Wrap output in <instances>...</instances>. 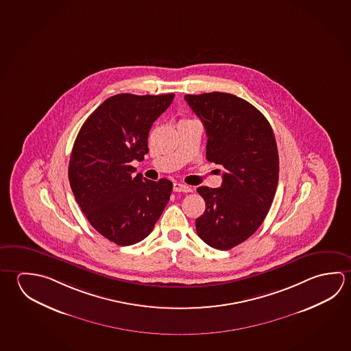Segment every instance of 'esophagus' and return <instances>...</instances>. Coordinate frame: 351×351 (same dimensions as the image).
Segmentation results:
<instances>
[{"mask_svg":"<svg viewBox=\"0 0 351 351\" xmlns=\"http://www.w3.org/2000/svg\"><path fill=\"white\" fill-rule=\"evenodd\" d=\"M173 189L175 192H184V193L192 192V189H191L190 186H187V184H178V182H175V184H173Z\"/></svg>","mask_w":351,"mask_h":351,"instance_id":"1","label":"esophagus"}]
</instances>
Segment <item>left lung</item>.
Listing matches in <instances>:
<instances>
[{
  "label": "left lung",
  "instance_id": "1",
  "mask_svg": "<svg viewBox=\"0 0 351 351\" xmlns=\"http://www.w3.org/2000/svg\"><path fill=\"white\" fill-rule=\"evenodd\" d=\"M184 99L206 128L207 160L224 167L219 189H197L206 202L197 234L209 246L229 250L252 237L270 209L280 169L276 139L264 114L235 95Z\"/></svg>",
  "mask_w": 351,
  "mask_h": 351
}]
</instances>
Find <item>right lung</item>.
<instances>
[{
  "instance_id": "1",
  "label": "right lung",
  "mask_w": 351,
  "mask_h": 351,
  "mask_svg": "<svg viewBox=\"0 0 351 351\" xmlns=\"http://www.w3.org/2000/svg\"><path fill=\"white\" fill-rule=\"evenodd\" d=\"M173 93H119L106 99L82 124L69 162V181L87 221L117 245H133L152 233L173 182L152 181L132 161L148 154L149 130Z\"/></svg>"
}]
</instances>
